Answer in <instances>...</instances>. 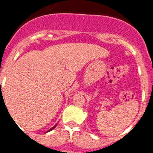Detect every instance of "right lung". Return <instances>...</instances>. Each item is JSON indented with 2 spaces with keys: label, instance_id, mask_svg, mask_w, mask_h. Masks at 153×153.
I'll list each match as a JSON object with an SVG mask.
<instances>
[{
  "label": "right lung",
  "instance_id": "right-lung-1",
  "mask_svg": "<svg viewBox=\"0 0 153 153\" xmlns=\"http://www.w3.org/2000/svg\"><path fill=\"white\" fill-rule=\"evenodd\" d=\"M56 125H55V126H53V127H52V128H51V129H49V130L47 131V132H50V131L53 130V129H54V128H55V127H56Z\"/></svg>",
  "mask_w": 153,
  "mask_h": 153
}]
</instances>
